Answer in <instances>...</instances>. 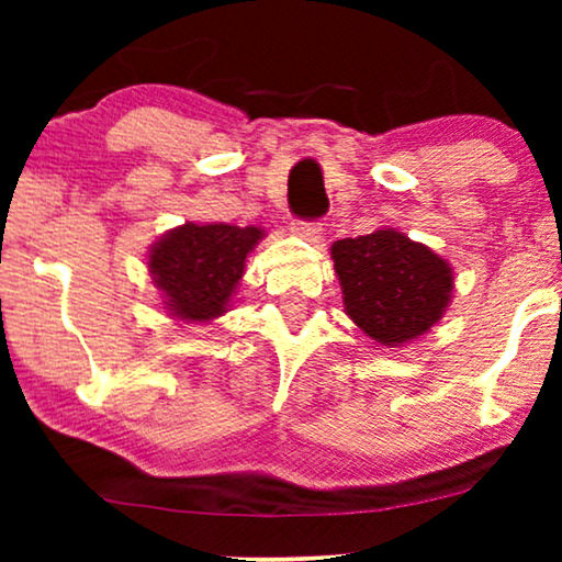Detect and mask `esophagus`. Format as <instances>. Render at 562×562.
Masks as SVG:
<instances>
[{
  "label": "esophagus",
  "instance_id": "obj_1",
  "mask_svg": "<svg viewBox=\"0 0 562 562\" xmlns=\"http://www.w3.org/2000/svg\"><path fill=\"white\" fill-rule=\"evenodd\" d=\"M291 229H294L299 237H304V240H310V243H317L319 237H322V225H319V222L296 220L294 227H291Z\"/></svg>",
  "mask_w": 562,
  "mask_h": 562
}]
</instances>
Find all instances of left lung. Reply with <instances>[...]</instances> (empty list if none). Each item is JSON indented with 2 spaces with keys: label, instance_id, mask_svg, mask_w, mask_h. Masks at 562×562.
I'll list each match as a JSON object with an SVG mask.
<instances>
[{
  "label": "left lung",
  "instance_id": "8db88e82",
  "mask_svg": "<svg viewBox=\"0 0 562 562\" xmlns=\"http://www.w3.org/2000/svg\"><path fill=\"white\" fill-rule=\"evenodd\" d=\"M333 260L348 317L389 348L425 335L450 304L448 260L396 229L337 240Z\"/></svg>",
  "mask_w": 562,
  "mask_h": 562
}]
</instances>
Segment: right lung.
Listing matches in <instances>:
<instances>
[{
    "label": "right lung",
    "mask_w": 562,
    "mask_h": 562,
    "mask_svg": "<svg viewBox=\"0 0 562 562\" xmlns=\"http://www.w3.org/2000/svg\"><path fill=\"white\" fill-rule=\"evenodd\" d=\"M263 229L217 225H187L171 229L150 248L148 268L164 291L166 310L183 322H210L227 312L229 296L243 279L245 258Z\"/></svg>",
    "instance_id": "obj_1"
}]
</instances>
